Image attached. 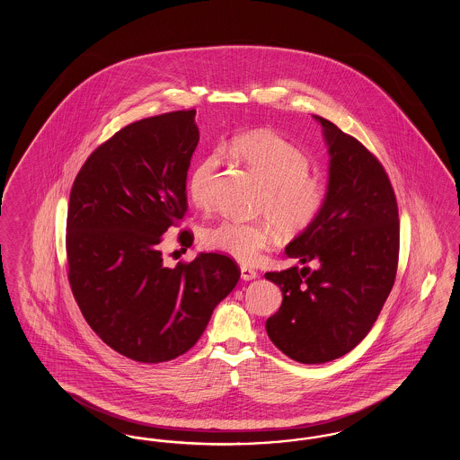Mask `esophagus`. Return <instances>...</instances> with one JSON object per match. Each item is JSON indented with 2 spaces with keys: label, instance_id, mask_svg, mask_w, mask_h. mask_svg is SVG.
Wrapping results in <instances>:
<instances>
[{
  "label": "esophagus",
  "instance_id": "34e87169",
  "mask_svg": "<svg viewBox=\"0 0 460 460\" xmlns=\"http://www.w3.org/2000/svg\"><path fill=\"white\" fill-rule=\"evenodd\" d=\"M257 276H259V272H257L255 269H250V267H246V265L241 267V279H243V281H252V279H255Z\"/></svg>",
  "mask_w": 460,
  "mask_h": 460
}]
</instances>
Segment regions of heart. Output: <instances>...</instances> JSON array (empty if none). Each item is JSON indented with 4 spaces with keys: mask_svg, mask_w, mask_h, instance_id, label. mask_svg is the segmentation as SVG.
Instances as JSON below:
<instances>
[{
    "mask_svg": "<svg viewBox=\"0 0 460 460\" xmlns=\"http://www.w3.org/2000/svg\"><path fill=\"white\" fill-rule=\"evenodd\" d=\"M226 150L246 164L265 182L261 210L272 220L222 219L201 233V243L243 263H253L274 240L308 231L326 207V186L310 174V160L296 145L270 131L246 132L227 143ZM220 165L219 150L201 156L188 177L190 197L198 207L212 201V179Z\"/></svg>",
    "mask_w": 460,
    "mask_h": 460,
    "instance_id": "heart-1",
    "label": "heart"
}]
</instances>
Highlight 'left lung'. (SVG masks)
<instances>
[{"label": "left lung", "mask_w": 460, "mask_h": 460, "mask_svg": "<svg viewBox=\"0 0 460 460\" xmlns=\"http://www.w3.org/2000/svg\"><path fill=\"white\" fill-rule=\"evenodd\" d=\"M317 119L331 155L326 207L286 246V255L306 265L265 272L283 291L267 334L302 364L340 358L366 338L394 288L400 252L398 205L383 164L358 139Z\"/></svg>", "instance_id": "left-lung-1"}]
</instances>
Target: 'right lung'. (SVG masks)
<instances>
[{
  "label": "right lung",
  "mask_w": 460,
  "mask_h": 460,
  "mask_svg": "<svg viewBox=\"0 0 460 460\" xmlns=\"http://www.w3.org/2000/svg\"><path fill=\"white\" fill-rule=\"evenodd\" d=\"M197 110L136 120L89 155L66 212V269L91 329L143 364L190 350L240 281L229 255L199 253L167 267L160 244L188 212L186 179L199 132ZM184 248L190 229L179 231Z\"/></svg>",
  "instance_id": "obj_1"
}]
</instances>
